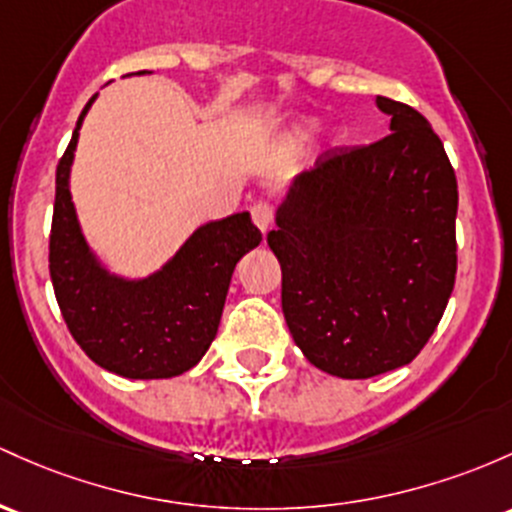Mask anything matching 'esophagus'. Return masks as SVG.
Returning a JSON list of instances; mask_svg holds the SVG:
<instances>
[{
  "mask_svg": "<svg viewBox=\"0 0 512 512\" xmlns=\"http://www.w3.org/2000/svg\"><path fill=\"white\" fill-rule=\"evenodd\" d=\"M250 213H252V221L257 223V228H260L262 233H267V230L272 228L274 209L267 204V201H257V204L250 209Z\"/></svg>",
  "mask_w": 512,
  "mask_h": 512,
  "instance_id": "1",
  "label": "esophagus"
}]
</instances>
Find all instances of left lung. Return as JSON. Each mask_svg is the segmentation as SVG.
I'll use <instances>...</instances> for the list:
<instances>
[{"label": "left lung", "instance_id": "obj_1", "mask_svg": "<svg viewBox=\"0 0 512 512\" xmlns=\"http://www.w3.org/2000/svg\"><path fill=\"white\" fill-rule=\"evenodd\" d=\"M391 133L330 148L277 211L267 243L282 311L308 362L369 379L413 362L457 277V177L413 106L376 97Z\"/></svg>", "mask_w": 512, "mask_h": 512}]
</instances>
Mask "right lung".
<instances>
[{
    "instance_id": "1",
    "label": "right lung",
    "mask_w": 512,
    "mask_h": 512,
    "mask_svg": "<svg viewBox=\"0 0 512 512\" xmlns=\"http://www.w3.org/2000/svg\"><path fill=\"white\" fill-rule=\"evenodd\" d=\"M82 109L55 170L50 279L67 330L92 362L126 379H170L206 355L221 323L233 269L262 233L250 213L201 226L182 250L143 282H123L94 262L72 206L70 165Z\"/></svg>"
}]
</instances>
